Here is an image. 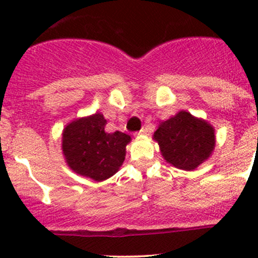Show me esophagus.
Wrapping results in <instances>:
<instances>
[{"label": "esophagus", "mask_w": 258, "mask_h": 258, "mask_svg": "<svg viewBox=\"0 0 258 258\" xmlns=\"http://www.w3.org/2000/svg\"><path fill=\"white\" fill-rule=\"evenodd\" d=\"M147 132H148V130L147 128H146V127H145V128H142V130H140V131L139 132H137V136H144V135H146V134H147Z\"/></svg>", "instance_id": "esophagus-1"}]
</instances>
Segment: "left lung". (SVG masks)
Masks as SVG:
<instances>
[{"instance_id": "8db88e82", "label": "left lung", "mask_w": 258, "mask_h": 258, "mask_svg": "<svg viewBox=\"0 0 258 258\" xmlns=\"http://www.w3.org/2000/svg\"><path fill=\"white\" fill-rule=\"evenodd\" d=\"M153 140L166 162L184 171L196 170L209 160L216 145L212 124L183 110L161 122Z\"/></svg>"}]
</instances>
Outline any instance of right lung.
I'll list each match as a JSON object with an SVG mask.
<instances>
[{"label": "right lung", "mask_w": 258, "mask_h": 258, "mask_svg": "<svg viewBox=\"0 0 258 258\" xmlns=\"http://www.w3.org/2000/svg\"><path fill=\"white\" fill-rule=\"evenodd\" d=\"M102 113L80 117L66 124L62 132V153L67 166L77 175L105 181L122 166L131 136L116 131L107 134Z\"/></svg>", "instance_id": "obj_1"}]
</instances>
